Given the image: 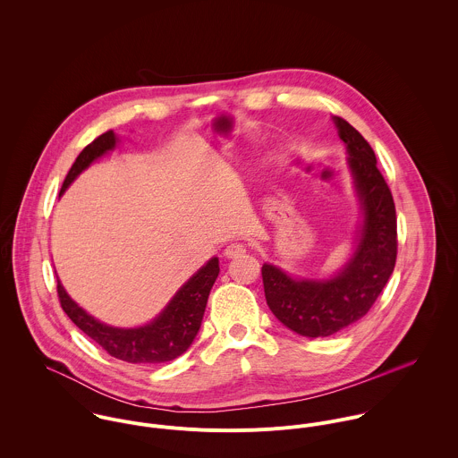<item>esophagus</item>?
I'll use <instances>...</instances> for the list:
<instances>
[{
    "label": "esophagus",
    "instance_id": "1",
    "mask_svg": "<svg viewBox=\"0 0 458 458\" xmlns=\"http://www.w3.org/2000/svg\"><path fill=\"white\" fill-rule=\"evenodd\" d=\"M245 252H247V247H245L243 243H231V245H227L225 250H224V254H225L227 258H238V256H242V254H245Z\"/></svg>",
    "mask_w": 458,
    "mask_h": 458
}]
</instances>
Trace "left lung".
I'll list each match as a JSON object with an SVG mask.
<instances>
[{"label": "left lung", "mask_w": 458, "mask_h": 458, "mask_svg": "<svg viewBox=\"0 0 458 458\" xmlns=\"http://www.w3.org/2000/svg\"><path fill=\"white\" fill-rule=\"evenodd\" d=\"M335 125L363 208L358 247L327 280H294L273 264L262 266L266 303L284 327L310 338L329 336L361 319L385 289L396 261V213L392 191L363 135L344 118Z\"/></svg>", "instance_id": "left-lung-1"}]
</instances>
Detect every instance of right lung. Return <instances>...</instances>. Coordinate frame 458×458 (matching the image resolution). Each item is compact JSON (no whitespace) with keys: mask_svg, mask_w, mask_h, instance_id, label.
I'll return each mask as SVG.
<instances>
[{"mask_svg":"<svg viewBox=\"0 0 458 458\" xmlns=\"http://www.w3.org/2000/svg\"><path fill=\"white\" fill-rule=\"evenodd\" d=\"M116 146L114 131H107L89 142L75 158L66 174L60 196L68 185L98 157ZM218 259L206 262L176 293L164 312L149 325L140 327H113L88 316L70 300L58 280V298L72 323L95 340L107 354L129 363H165L182 356L196 338L202 323L209 291L218 276Z\"/></svg>","mask_w":458,"mask_h":458,"instance_id":"right-lung-1","label":"right lung"}]
</instances>
